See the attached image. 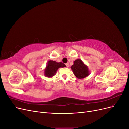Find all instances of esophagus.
I'll use <instances>...</instances> for the list:
<instances>
[{
  "label": "esophagus",
  "instance_id": "esophagus-1",
  "mask_svg": "<svg viewBox=\"0 0 129 129\" xmlns=\"http://www.w3.org/2000/svg\"><path fill=\"white\" fill-rule=\"evenodd\" d=\"M66 67H67V68L69 67V63H66Z\"/></svg>",
  "mask_w": 129,
  "mask_h": 129
}]
</instances>
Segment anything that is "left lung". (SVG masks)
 <instances>
[{
	"label": "left lung",
	"mask_w": 129,
	"mask_h": 129,
	"mask_svg": "<svg viewBox=\"0 0 129 129\" xmlns=\"http://www.w3.org/2000/svg\"><path fill=\"white\" fill-rule=\"evenodd\" d=\"M71 69L77 79H83L89 75L88 66L79 58L74 61V64L71 66Z\"/></svg>",
	"instance_id": "1"
}]
</instances>
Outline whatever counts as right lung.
<instances>
[{"label":"right lung","mask_w":129,"mask_h":129,"mask_svg":"<svg viewBox=\"0 0 129 129\" xmlns=\"http://www.w3.org/2000/svg\"><path fill=\"white\" fill-rule=\"evenodd\" d=\"M66 67V66L62 62H57L55 61L49 60L48 61L44 71V74L46 77H52L55 75L58 68Z\"/></svg>","instance_id":"right-lung-1"}]
</instances>
